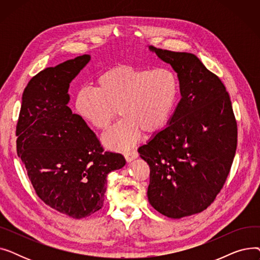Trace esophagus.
<instances>
[{
	"label": "esophagus",
	"mask_w": 260,
	"mask_h": 260,
	"mask_svg": "<svg viewBox=\"0 0 260 260\" xmlns=\"http://www.w3.org/2000/svg\"><path fill=\"white\" fill-rule=\"evenodd\" d=\"M138 156H139V154H138L137 151H128V152L124 153V157H125L127 162H131V161H133L135 159H137Z\"/></svg>",
	"instance_id": "obj_1"
}]
</instances>
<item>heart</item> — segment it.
Instances as JSON below:
<instances>
[{
    "instance_id": "heart-1",
    "label": "heart",
    "mask_w": 260,
    "mask_h": 260,
    "mask_svg": "<svg viewBox=\"0 0 260 260\" xmlns=\"http://www.w3.org/2000/svg\"><path fill=\"white\" fill-rule=\"evenodd\" d=\"M179 97V81L169 68L113 66L95 79V88H82L76 97L80 117L94 128L106 131L118 116V124L103 135L112 149H125L142 132L154 134L166 127Z\"/></svg>"
}]
</instances>
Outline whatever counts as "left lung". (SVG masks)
I'll return each mask as SVG.
<instances>
[{"instance_id":"left-lung-1","label":"left lung","mask_w":260,"mask_h":260,"mask_svg":"<svg viewBox=\"0 0 260 260\" xmlns=\"http://www.w3.org/2000/svg\"><path fill=\"white\" fill-rule=\"evenodd\" d=\"M172 66L181 99L168 126L140 146L151 169L147 198L170 218L206 210L222 188L237 146V124L220 79L193 53L148 46Z\"/></svg>"}]
</instances>
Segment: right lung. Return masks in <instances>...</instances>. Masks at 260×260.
<instances>
[{
  "mask_svg": "<svg viewBox=\"0 0 260 260\" xmlns=\"http://www.w3.org/2000/svg\"><path fill=\"white\" fill-rule=\"evenodd\" d=\"M89 54L36 75L24 89L17 125L18 156L40 199L80 219L103 207L107 175L125 166L121 154L103 152L94 133L68 107L72 81Z\"/></svg>",
  "mask_w": 260,
  "mask_h": 260,
  "instance_id": "1",
  "label": "right lung"
}]
</instances>
